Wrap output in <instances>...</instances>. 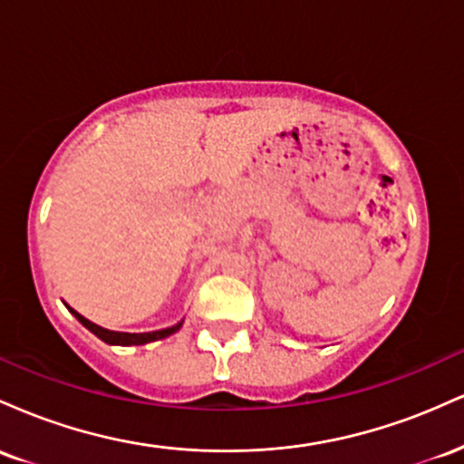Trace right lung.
Segmentation results:
<instances>
[{
  "mask_svg": "<svg viewBox=\"0 0 464 464\" xmlns=\"http://www.w3.org/2000/svg\"><path fill=\"white\" fill-rule=\"evenodd\" d=\"M67 310L73 314V316L78 318L80 323L84 324V327L89 329V332L98 335L100 340H104L106 344H120V347H130V344H148V343H154V340H161V338H168V335H172L174 332H179L180 324L183 321L172 324V327L168 329H159V332H148V334H124V332H111V329H104L100 327V324H95L92 321H87V318L82 316V314H78L76 310H72V307L67 305Z\"/></svg>",
  "mask_w": 464,
  "mask_h": 464,
  "instance_id": "add662e5",
  "label": "right lung"
}]
</instances>
